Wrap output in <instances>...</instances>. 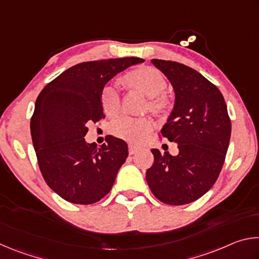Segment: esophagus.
<instances>
[{
  "label": "esophagus",
  "mask_w": 259,
  "mask_h": 259,
  "mask_svg": "<svg viewBox=\"0 0 259 259\" xmlns=\"http://www.w3.org/2000/svg\"><path fill=\"white\" fill-rule=\"evenodd\" d=\"M138 152V147H136L134 145H129V154L133 155V154H136V153Z\"/></svg>",
  "instance_id": "34e87169"
}]
</instances>
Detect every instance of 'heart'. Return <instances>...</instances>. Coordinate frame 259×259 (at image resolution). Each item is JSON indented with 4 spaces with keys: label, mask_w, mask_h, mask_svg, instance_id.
<instances>
[{
    "label": "heart",
    "mask_w": 259,
    "mask_h": 259,
    "mask_svg": "<svg viewBox=\"0 0 259 259\" xmlns=\"http://www.w3.org/2000/svg\"><path fill=\"white\" fill-rule=\"evenodd\" d=\"M121 83L130 90H137L148 97V107L152 112L163 115L170 111V102L163 95L166 80L159 69L151 66H139L126 72ZM102 109L107 115H114L120 109V95L114 87L105 85L99 95ZM152 121L146 117L120 115L109 124V133L131 144H139L152 129Z\"/></svg>",
    "instance_id": "1"
}]
</instances>
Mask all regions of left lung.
<instances>
[{
    "label": "left lung",
    "mask_w": 259,
    "mask_h": 259,
    "mask_svg": "<svg viewBox=\"0 0 259 259\" xmlns=\"http://www.w3.org/2000/svg\"><path fill=\"white\" fill-rule=\"evenodd\" d=\"M175 91V105L161 134L178 146V154H161L146 182L161 202L182 205L200 199L212 187L224 164L231 138V120L224 97L202 74L170 60L152 59Z\"/></svg>",
    "instance_id": "8db88e82"
}]
</instances>
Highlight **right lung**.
<instances>
[{"label": "right lung", "mask_w": 259, "mask_h": 259, "mask_svg": "<svg viewBox=\"0 0 259 259\" xmlns=\"http://www.w3.org/2000/svg\"><path fill=\"white\" fill-rule=\"evenodd\" d=\"M143 61L126 57L77 64L48 83L38 95L30 134L42 176L60 198L91 204L111 191L128 157V145L109 136L98 148L85 142L87 125L105 117L99 103L105 84Z\"/></svg>", "instance_id": "add662e5"}]
</instances>
